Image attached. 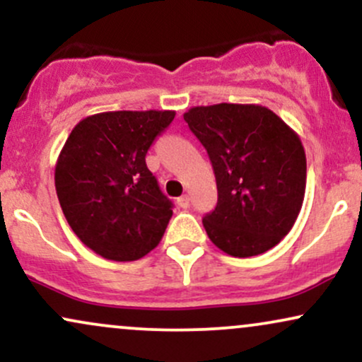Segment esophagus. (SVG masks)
<instances>
[{
  "label": "esophagus",
  "instance_id": "34e87169",
  "mask_svg": "<svg viewBox=\"0 0 362 362\" xmlns=\"http://www.w3.org/2000/svg\"><path fill=\"white\" fill-rule=\"evenodd\" d=\"M177 204H178V207H182V209H187V207L190 206V197L187 194L180 195V197L177 199Z\"/></svg>",
  "mask_w": 362,
  "mask_h": 362
}]
</instances>
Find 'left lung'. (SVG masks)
Instances as JSON below:
<instances>
[{"mask_svg":"<svg viewBox=\"0 0 362 362\" xmlns=\"http://www.w3.org/2000/svg\"><path fill=\"white\" fill-rule=\"evenodd\" d=\"M213 163L218 204L202 224L219 250L253 257L289 233L306 189L300 136L267 107L216 103L184 114Z\"/></svg>","mask_w":362,"mask_h":362,"instance_id":"left-lung-1","label":"left lung"}]
</instances>
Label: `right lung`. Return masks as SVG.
Segmentation results:
<instances>
[{"label": "right lung", "instance_id": "add662e5", "mask_svg": "<svg viewBox=\"0 0 362 362\" xmlns=\"http://www.w3.org/2000/svg\"><path fill=\"white\" fill-rule=\"evenodd\" d=\"M173 110H117L74 126L56 163V192L66 221L103 259L131 262L160 243L172 218L146 167V153Z\"/></svg>", "mask_w": 362, "mask_h": 362}]
</instances>
